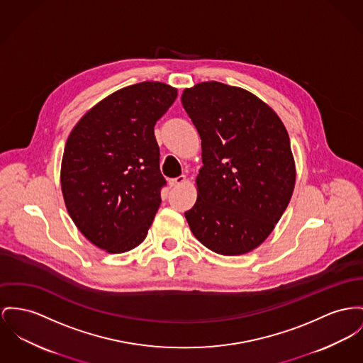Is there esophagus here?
Returning <instances> with one entry per match:
<instances>
[{"instance_id":"obj_1","label":"esophagus","mask_w":363,"mask_h":363,"mask_svg":"<svg viewBox=\"0 0 363 363\" xmlns=\"http://www.w3.org/2000/svg\"><path fill=\"white\" fill-rule=\"evenodd\" d=\"M186 182H187V179H186V176H184V174H183V176H179V177H176V179H170V187H177V186H182V184H184Z\"/></svg>"}]
</instances>
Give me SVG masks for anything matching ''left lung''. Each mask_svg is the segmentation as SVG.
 Masks as SVG:
<instances>
[{"label":"left lung","instance_id":"left-lung-1","mask_svg":"<svg viewBox=\"0 0 363 363\" xmlns=\"http://www.w3.org/2000/svg\"><path fill=\"white\" fill-rule=\"evenodd\" d=\"M182 103L202 140L196 202L184 213L194 237L224 256L266 241L289 205L296 182L288 130L262 99L208 81Z\"/></svg>","mask_w":363,"mask_h":363}]
</instances>
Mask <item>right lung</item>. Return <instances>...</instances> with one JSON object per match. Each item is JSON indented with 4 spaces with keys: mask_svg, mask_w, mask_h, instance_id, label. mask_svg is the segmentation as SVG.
Returning <instances> with one entry per match:
<instances>
[{
    "mask_svg": "<svg viewBox=\"0 0 363 363\" xmlns=\"http://www.w3.org/2000/svg\"><path fill=\"white\" fill-rule=\"evenodd\" d=\"M177 97L158 81L104 97L74 126L66 142L60 183L82 235L108 253L145 241L167 184L160 170L157 121Z\"/></svg>",
    "mask_w": 363,
    "mask_h": 363,
    "instance_id": "right-lung-1",
    "label": "right lung"
}]
</instances>
